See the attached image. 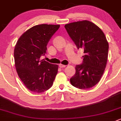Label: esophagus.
Masks as SVG:
<instances>
[{"mask_svg": "<svg viewBox=\"0 0 121 121\" xmlns=\"http://www.w3.org/2000/svg\"><path fill=\"white\" fill-rule=\"evenodd\" d=\"M59 66L60 68H65V67H66V65H62V64H59Z\"/></svg>", "mask_w": 121, "mask_h": 121, "instance_id": "34e87169", "label": "esophagus"}]
</instances>
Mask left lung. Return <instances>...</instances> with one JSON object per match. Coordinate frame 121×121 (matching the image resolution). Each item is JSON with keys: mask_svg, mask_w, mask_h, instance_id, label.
Listing matches in <instances>:
<instances>
[{"mask_svg": "<svg viewBox=\"0 0 121 121\" xmlns=\"http://www.w3.org/2000/svg\"><path fill=\"white\" fill-rule=\"evenodd\" d=\"M65 28L77 49L84 50L83 61L75 66L76 72L70 78L76 88L88 89L100 81L106 66L109 44L102 30L88 21L75 22Z\"/></svg>", "mask_w": 121, "mask_h": 121, "instance_id": "8db88e82", "label": "left lung"}]
</instances>
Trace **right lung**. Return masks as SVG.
<instances>
[{"instance_id":"obj_1","label":"right lung","mask_w":121,"mask_h":121,"mask_svg":"<svg viewBox=\"0 0 121 121\" xmlns=\"http://www.w3.org/2000/svg\"><path fill=\"white\" fill-rule=\"evenodd\" d=\"M59 27V25H35L25 32L16 44L14 59L17 72L31 91L43 93L52 86L58 65L40 60V57L46 53L48 43Z\"/></svg>"}]
</instances>
